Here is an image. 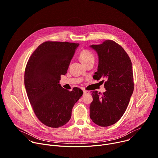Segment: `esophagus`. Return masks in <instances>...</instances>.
<instances>
[{
  "mask_svg": "<svg viewBox=\"0 0 158 158\" xmlns=\"http://www.w3.org/2000/svg\"><path fill=\"white\" fill-rule=\"evenodd\" d=\"M83 93H84V94H89V92L88 91H85V90H84V91H83Z\"/></svg>",
  "mask_w": 158,
  "mask_h": 158,
  "instance_id": "1",
  "label": "esophagus"
}]
</instances>
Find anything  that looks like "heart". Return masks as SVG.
<instances>
[{
  "instance_id": "b5f03b06",
  "label": "heart",
  "mask_w": 158,
  "mask_h": 158,
  "mask_svg": "<svg viewBox=\"0 0 158 158\" xmlns=\"http://www.w3.org/2000/svg\"><path fill=\"white\" fill-rule=\"evenodd\" d=\"M79 59L85 65L91 60H94V56L91 51L85 49L80 52Z\"/></svg>"
}]
</instances>
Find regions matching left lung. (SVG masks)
I'll return each instance as SVG.
<instances>
[{
	"label": "left lung",
	"instance_id": "obj_1",
	"mask_svg": "<svg viewBox=\"0 0 158 158\" xmlns=\"http://www.w3.org/2000/svg\"><path fill=\"white\" fill-rule=\"evenodd\" d=\"M90 47L97 52L99 59L93 78L98 81L105 79L106 90L102 95L97 91L92 92L90 118L99 126L108 127L123 116L133 93L132 62L124 49L113 40H105Z\"/></svg>",
	"mask_w": 158,
	"mask_h": 158
}]
</instances>
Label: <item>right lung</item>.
I'll return each mask as SVG.
<instances>
[{"instance_id": "add662e5", "label": "right lung", "mask_w": 158, "mask_h": 158, "mask_svg": "<svg viewBox=\"0 0 158 158\" xmlns=\"http://www.w3.org/2000/svg\"><path fill=\"white\" fill-rule=\"evenodd\" d=\"M79 45L45 41L34 51L26 64L24 85L28 99L37 118L48 127L59 128L66 124L83 94L78 88L69 91L59 84Z\"/></svg>"}]
</instances>
